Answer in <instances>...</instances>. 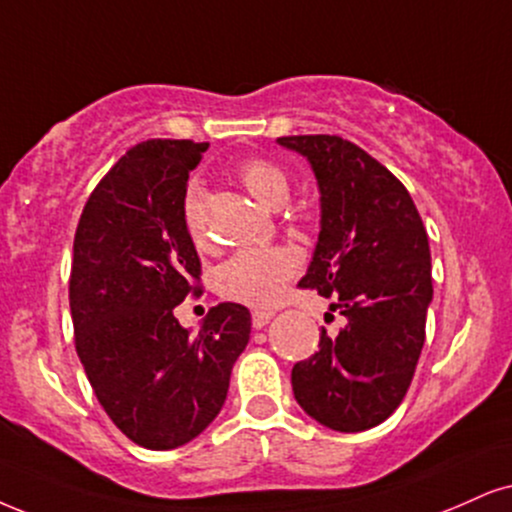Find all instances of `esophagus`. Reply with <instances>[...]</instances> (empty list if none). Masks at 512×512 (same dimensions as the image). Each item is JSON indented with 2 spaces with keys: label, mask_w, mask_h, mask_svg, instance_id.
I'll return each instance as SVG.
<instances>
[{
  "label": "esophagus",
  "mask_w": 512,
  "mask_h": 512,
  "mask_svg": "<svg viewBox=\"0 0 512 512\" xmlns=\"http://www.w3.org/2000/svg\"><path fill=\"white\" fill-rule=\"evenodd\" d=\"M273 311H254L251 313V325L256 327V330H261V327H266L270 320H273Z\"/></svg>",
  "instance_id": "esophagus-1"
}]
</instances>
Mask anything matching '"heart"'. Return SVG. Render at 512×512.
Listing matches in <instances>:
<instances>
[{
    "mask_svg": "<svg viewBox=\"0 0 512 512\" xmlns=\"http://www.w3.org/2000/svg\"><path fill=\"white\" fill-rule=\"evenodd\" d=\"M239 180L249 194L266 208H280L289 199V178L277 163L268 159H249L239 168ZM201 199L204 189L192 182L185 194V225L197 244H204L201 230ZM299 268V254L292 246L270 249H244L230 256L216 273L218 292L246 306H273L280 299L285 282Z\"/></svg>",
    "mask_w": 512,
    "mask_h": 512,
    "instance_id": "heart-1",
    "label": "heart"
}]
</instances>
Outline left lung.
<instances>
[{"instance_id": "1", "label": "left lung", "mask_w": 512, "mask_h": 512, "mask_svg": "<svg viewBox=\"0 0 512 512\" xmlns=\"http://www.w3.org/2000/svg\"><path fill=\"white\" fill-rule=\"evenodd\" d=\"M311 163L320 235L301 287L318 289L344 327L292 368L294 399L320 425L363 432L401 406L425 344L432 256L425 225L380 161L337 135L280 137Z\"/></svg>"}]
</instances>
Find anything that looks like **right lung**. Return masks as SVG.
Returning a JSON list of instances; mask_svg holds the SVG:
<instances>
[{
  "label": "right lung",
  "mask_w": 512,
  "mask_h": 512,
  "mask_svg": "<svg viewBox=\"0 0 512 512\" xmlns=\"http://www.w3.org/2000/svg\"><path fill=\"white\" fill-rule=\"evenodd\" d=\"M206 149L189 140L132 147L94 187L75 230V351L113 425L151 451L178 449L211 425L251 334L249 308L230 301L197 334L173 313L201 294L182 206Z\"/></svg>",
  "instance_id": "obj_1"
}]
</instances>
